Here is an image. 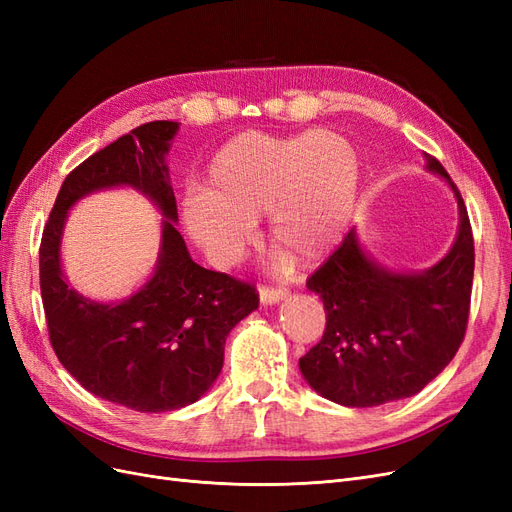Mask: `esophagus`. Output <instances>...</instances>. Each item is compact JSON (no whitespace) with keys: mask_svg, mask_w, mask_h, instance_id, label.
<instances>
[{"mask_svg":"<svg viewBox=\"0 0 512 512\" xmlns=\"http://www.w3.org/2000/svg\"><path fill=\"white\" fill-rule=\"evenodd\" d=\"M288 297V290L282 286H260V301L265 305H275Z\"/></svg>","mask_w":512,"mask_h":512,"instance_id":"esophagus-1","label":"esophagus"}]
</instances>
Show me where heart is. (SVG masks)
<instances>
[{
  "instance_id": "heart-1",
  "label": "heart",
  "mask_w": 512,
  "mask_h": 512,
  "mask_svg": "<svg viewBox=\"0 0 512 512\" xmlns=\"http://www.w3.org/2000/svg\"><path fill=\"white\" fill-rule=\"evenodd\" d=\"M359 177V156L335 132H243L213 156L205 192L185 198L183 226L215 265L230 267L271 213L275 250L312 262L344 237Z\"/></svg>"
}]
</instances>
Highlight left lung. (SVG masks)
Segmentation results:
<instances>
[{"label": "left lung", "mask_w": 512, "mask_h": 512, "mask_svg": "<svg viewBox=\"0 0 512 512\" xmlns=\"http://www.w3.org/2000/svg\"><path fill=\"white\" fill-rule=\"evenodd\" d=\"M459 207L455 243L423 273H397L371 260L352 228L307 280L324 303L327 329L299 359L312 389L335 404L371 408L412 397L453 361L468 329L474 239L468 209L444 166Z\"/></svg>", "instance_id": "left-lung-1"}]
</instances>
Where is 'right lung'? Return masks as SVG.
Masks as SVG:
<instances>
[{"label":"right lung","instance_id":"right-lung-1","mask_svg":"<svg viewBox=\"0 0 512 512\" xmlns=\"http://www.w3.org/2000/svg\"><path fill=\"white\" fill-rule=\"evenodd\" d=\"M177 130V121H149L76 166L61 183L40 243L42 305L59 363L89 393L136 412L177 410L203 397L222 371L228 333L258 307L252 284L196 265L175 228L164 156ZM119 184L161 207L163 247L141 291L98 304L67 286L60 230L76 199Z\"/></svg>","mask_w":512,"mask_h":512}]
</instances>
